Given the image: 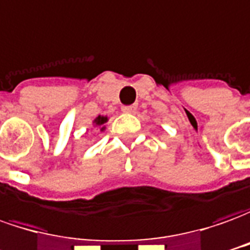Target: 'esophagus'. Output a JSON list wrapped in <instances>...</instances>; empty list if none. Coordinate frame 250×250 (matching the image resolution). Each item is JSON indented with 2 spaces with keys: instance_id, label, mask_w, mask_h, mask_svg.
I'll list each match as a JSON object with an SVG mask.
<instances>
[{
  "instance_id": "34e87169",
  "label": "esophagus",
  "mask_w": 250,
  "mask_h": 250,
  "mask_svg": "<svg viewBox=\"0 0 250 250\" xmlns=\"http://www.w3.org/2000/svg\"><path fill=\"white\" fill-rule=\"evenodd\" d=\"M122 111L125 112V113H134V112L137 111V106H135V105H128V106H123V108H122Z\"/></svg>"
}]
</instances>
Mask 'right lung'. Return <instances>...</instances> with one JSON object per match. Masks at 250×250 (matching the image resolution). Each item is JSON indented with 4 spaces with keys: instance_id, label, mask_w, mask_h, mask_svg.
<instances>
[{
    "instance_id": "right-lung-1",
    "label": "right lung",
    "mask_w": 250,
    "mask_h": 250,
    "mask_svg": "<svg viewBox=\"0 0 250 250\" xmlns=\"http://www.w3.org/2000/svg\"><path fill=\"white\" fill-rule=\"evenodd\" d=\"M109 120L108 116H103V115H98L94 120H93V127H96L97 130H100V132L105 131V123Z\"/></svg>"
}]
</instances>
